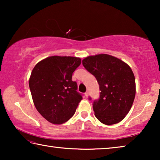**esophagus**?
<instances>
[{"instance_id": "obj_1", "label": "esophagus", "mask_w": 160, "mask_h": 160, "mask_svg": "<svg viewBox=\"0 0 160 160\" xmlns=\"http://www.w3.org/2000/svg\"><path fill=\"white\" fill-rule=\"evenodd\" d=\"M85 96L86 97H88V96H89V92H88V91H87L85 93Z\"/></svg>"}]
</instances>
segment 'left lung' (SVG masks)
I'll return each instance as SVG.
<instances>
[{
    "instance_id": "left-lung-1",
    "label": "left lung",
    "mask_w": 160,
    "mask_h": 160,
    "mask_svg": "<svg viewBox=\"0 0 160 160\" xmlns=\"http://www.w3.org/2000/svg\"><path fill=\"white\" fill-rule=\"evenodd\" d=\"M82 65L96 78L101 91L99 99L93 102L94 115L105 125L119 123L128 114L135 99V80L131 68L108 54L88 56Z\"/></svg>"
}]
</instances>
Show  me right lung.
Instances as JSON below:
<instances>
[{"label": "right lung", "instance_id": "obj_1", "mask_svg": "<svg viewBox=\"0 0 160 160\" xmlns=\"http://www.w3.org/2000/svg\"><path fill=\"white\" fill-rule=\"evenodd\" d=\"M80 63V58L53 56L39 61L32 70L29 80L32 99L48 122L61 124L74 115L82 97L72 75Z\"/></svg>", "mask_w": 160, "mask_h": 160}]
</instances>
